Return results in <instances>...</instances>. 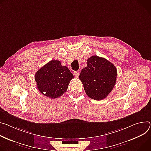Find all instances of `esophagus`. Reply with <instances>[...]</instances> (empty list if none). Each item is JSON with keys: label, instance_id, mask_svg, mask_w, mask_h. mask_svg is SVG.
Here are the masks:
<instances>
[{"label": "esophagus", "instance_id": "obj_1", "mask_svg": "<svg viewBox=\"0 0 151 151\" xmlns=\"http://www.w3.org/2000/svg\"><path fill=\"white\" fill-rule=\"evenodd\" d=\"M73 74H74V75H75L76 77L78 78V77L79 76V72H78V71H75V72H74Z\"/></svg>", "mask_w": 151, "mask_h": 151}]
</instances>
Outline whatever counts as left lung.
I'll return each instance as SVG.
<instances>
[{
    "mask_svg": "<svg viewBox=\"0 0 151 151\" xmlns=\"http://www.w3.org/2000/svg\"><path fill=\"white\" fill-rule=\"evenodd\" d=\"M87 64L79 75L85 91L91 99H104L116 84L117 68L111 62L97 55L89 58Z\"/></svg>",
    "mask_w": 151,
    "mask_h": 151,
    "instance_id": "8db88e82",
    "label": "left lung"
}]
</instances>
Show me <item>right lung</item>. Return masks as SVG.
<instances>
[{"instance_id":"obj_1","label":"right lung","mask_w":151,"mask_h":151,"mask_svg":"<svg viewBox=\"0 0 151 151\" xmlns=\"http://www.w3.org/2000/svg\"><path fill=\"white\" fill-rule=\"evenodd\" d=\"M73 78V74L67 67L63 66L60 61L55 60L41 67L35 75L38 90L51 99L63 95Z\"/></svg>"}]
</instances>
